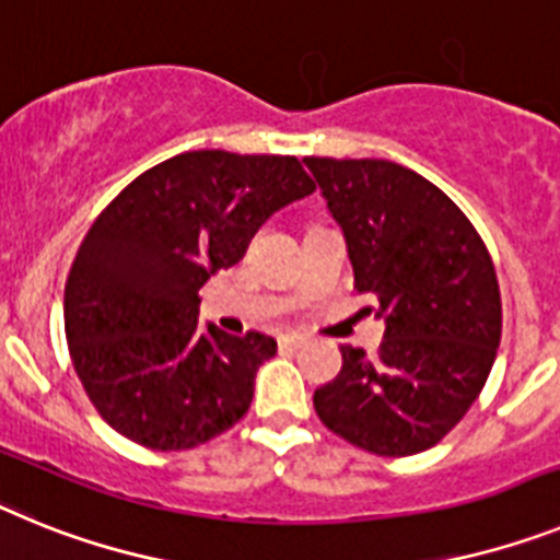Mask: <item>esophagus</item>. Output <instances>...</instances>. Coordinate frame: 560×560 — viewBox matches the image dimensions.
Returning a JSON list of instances; mask_svg holds the SVG:
<instances>
[{
	"label": "esophagus",
	"instance_id": "obj_1",
	"mask_svg": "<svg viewBox=\"0 0 560 560\" xmlns=\"http://www.w3.org/2000/svg\"><path fill=\"white\" fill-rule=\"evenodd\" d=\"M304 343H307V335H304V332H284V335H281V347L295 349V347H304Z\"/></svg>",
	"mask_w": 560,
	"mask_h": 560
}]
</instances>
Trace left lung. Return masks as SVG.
I'll return each mask as SVG.
<instances>
[{"label":"left lung","mask_w":560,"mask_h":560,"mask_svg":"<svg viewBox=\"0 0 560 560\" xmlns=\"http://www.w3.org/2000/svg\"><path fill=\"white\" fill-rule=\"evenodd\" d=\"M343 233L358 293L377 301L381 352L343 347L315 388L320 422L377 456L431 448L479 397L502 338L493 261L434 183L392 160L304 158Z\"/></svg>","instance_id":"left-lung-1"}]
</instances>
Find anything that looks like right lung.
<instances>
[{"label": "right lung", "instance_id": "1", "mask_svg": "<svg viewBox=\"0 0 560 560\" xmlns=\"http://www.w3.org/2000/svg\"><path fill=\"white\" fill-rule=\"evenodd\" d=\"M313 191L295 158L199 149L140 174L92 222L67 276L65 329L92 406L118 434L183 451L242 420L276 340L199 327V287Z\"/></svg>", "mask_w": 560, "mask_h": 560}]
</instances>
